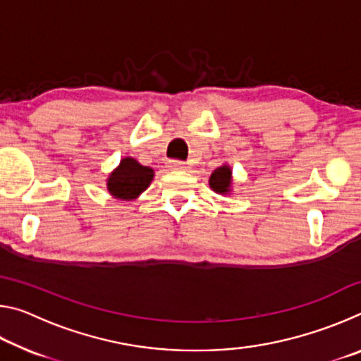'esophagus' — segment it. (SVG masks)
<instances>
[{
  "label": "esophagus",
  "instance_id": "1",
  "mask_svg": "<svg viewBox=\"0 0 361 361\" xmlns=\"http://www.w3.org/2000/svg\"><path fill=\"white\" fill-rule=\"evenodd\" d=\"M170 170H185L186 166L185 162L181 161H169V166H167Z\"/></svg>",
  "mask_w": 361,
  "mask_h": 361
}]
</instances>
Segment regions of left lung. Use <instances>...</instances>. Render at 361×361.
I'll list each match as a JSON object with an SVG mask.
<instances>
[{
  "instance_id": "1",
  "label": "left lung",
  "mask_w": 361,
  "mask_h": 361,
  "mask_svg": "<svg viewBox=\"0 0 361 361\" xmlns=\"http://www.w3.org/2000/svg\"><path fill=\"white\" fill-rule=\"evenodd\" d=\"M210 188L218 194H229L232 185V170L229 166H221L210 175Z\"/></svg>"
}]
</instances>
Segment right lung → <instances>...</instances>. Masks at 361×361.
<instances>
[{"mask_svg": "<svg viewBox=\"0 0 361 361\" xmlns=\"http://www.w3.org/2000/svg\"><path fill=\"white\" fill-rule=\"evenodd\" d=\"M154 170L142 166L133 157H124L106 180L109 194L121 200H133L151 185Z\"/></svg>", "mask_w": 361, "mask_h": 361, "instance_id": "obj_1", "label": "right lung"}]
</instances>
